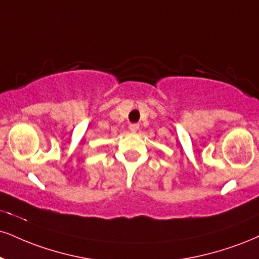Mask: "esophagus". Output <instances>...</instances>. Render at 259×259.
I'll return each instance as SVG.
<instances>
[{
  "instance_id": "1",
  "label": "esophagus",
  "mask_w": 259,
  "mask_h": 259,
  "mask_svg": "<svg viewBox=\"0 0 259 259\" xmlns=\"http://www.w3.org/2000/svg\"><path fill=\"white\" fill-rule=\"evenodd\" d=\"M139 124H130V125H129V130H130V132H132V133H136V132H138V130H139Z\"/></svg>"
}]
</instances>
